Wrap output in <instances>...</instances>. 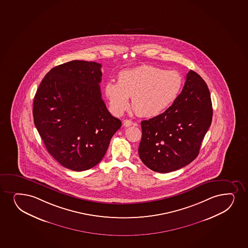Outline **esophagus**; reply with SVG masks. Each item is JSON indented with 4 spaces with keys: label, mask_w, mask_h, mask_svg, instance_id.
Returning a JSON list of instances; mask_svg holds the SVG:
<instances>
[{
    "label": "esophagus",
    "mask_w": 248,
    "mask_h": 248,
    "mask_svg": "<svg viewBox=\"0 0 248 248\" xmlns=\"http://www.w3.org/2000/svg\"><path fill=\"white\" fill-rule=\"evenodd\" d=\"M132 124H133V122H132L131 120H124V125L125 126V127H129V126H131Z\"/></svg>",
    "instance_id": "esophagus-1"
}]
</instances>
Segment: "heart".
Returning <instances> with one entry per match:
<instances>
[{
  "label": "heart",
  "mask_w": 248,
  "mask_h": 248,
  "mask_svg": "<svg viewBox=\"0 0 248 248\" xmlns=\"http://www.w3.org/2000/svg\"><path fill=\"white\" fill-rule=\"evenodd\" d=\"M184 80L177 71L165 70L143 64L121 70L118 81L106 82L104 88L109 109L121 115L132 105L140 116L155 117L162 114L178 99Z\"/></svg>",
  "instance_id": "b5f03b06"
}]
</instances>
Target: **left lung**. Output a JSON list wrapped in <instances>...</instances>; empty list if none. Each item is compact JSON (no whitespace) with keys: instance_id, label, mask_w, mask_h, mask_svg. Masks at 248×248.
<instances>
[{"instance_id":"left-lung-1","label":"left lung","mask_w":248,"mask_h":248,"mask_svg":"<svg viewBox=\"0 0 248 248\" xmlns=\"http://www.w3.org/2000/svg\"><path fill=\"white\" fill-rule=\"evenodd\" d=\"M212 120L207 84L190 70L176 101L163 114L141 122L140 159L149 169L162 173L184 168L198 156Z\"/></svg>"}]
</instances>
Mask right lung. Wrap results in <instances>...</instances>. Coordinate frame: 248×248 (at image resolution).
I'll return each instance as SVG.
<instances>
[{
    "label": "right lung",
    "mask_w": 248,
    "mask_h": 248,
    "mask_svg": "<svg viewBox=\"0 0 248 248\" xmlns=\"http://www.w3.org/2000/svg\"><path fill=\"white\" fill-rule=\"evenodd\" d=\"M101 64L72 61L53 68L39 85L34 124L46 148L62 166L85 171L105 156L121 127L101 98Z\"/></svg>",
    "instance_id": "right-lung-1"
}]
</instances>
